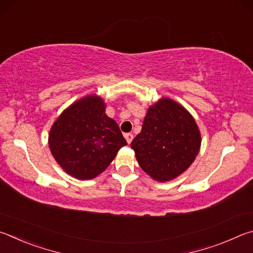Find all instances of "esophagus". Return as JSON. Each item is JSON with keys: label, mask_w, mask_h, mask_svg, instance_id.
Masks as SVG:
<instances>
[{"label": "esophagus", "mask_w": 253, "mask_h": 253, "mask_svg": "<svg viewBox=\"0 0 253 253\" xmlns=\"http://www.w3.org/2000/svg\"><path fill=\"white\" fill-rule=\"evenodd\" d=\"M124 138H126V142L130 144L132 142V140H133V134H132V133H126V134H124Z\"/></svg>", "instance_id": "esophagus-1"}]
</instances>
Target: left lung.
Returning <instances> with one entry per match:
<instances>
[{
    "mask_svg": "<svg viewBox=\"0 0 253 253\" xmlns=\"http://www.w3.org/2000/svg\"><path fill=\"white\" fill-rule=\"evenodd\" d=\"M200 145V131L192 115L168 97L150 106L142 130L131 142L142 170L160 182L183 173L196 160Z\"/></svg>",
    "mask_w": 253,
    "mask_h": 253,
    "instance_id": "obj_1",
    "label": "left lung"
}]
</instances>
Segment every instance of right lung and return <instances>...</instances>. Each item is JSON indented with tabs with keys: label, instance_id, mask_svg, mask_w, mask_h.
<instances>
[{
	"label": "right lung",
	"instance_id": "add662e5",
	"mask_svg": "<svg viewBox=\"0 0 253 253\" xmlns=\"http://www.w3.org/2000/svg\"><path fill=\"white\" fill-rule=\"evenodd\" d=\"M126 141L105 114L100 96L87 95L61 113L48 134L52 156L66 173L90 180L102 173Z\"/></svg>",
	"mask_w": 253,
	"mask_h": 253
}]
</instances>
